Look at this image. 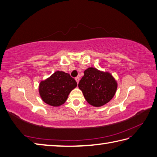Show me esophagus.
<instances>
[{
    "instance_id": "esophagus-1",
    "label": "esophagus",
    "mask_w": 157,
    "mask_h": 157,
    "mask_svg": "<svg viewBox=\"0 0 157 157\" xmlns=\"http://www.w3.org/2000/svg\"><path fill=\"white\" fill-rule=\"evenodd\" d=\"M75 80H76L77 83H78V82H79V77H76V78H75Z\"/></svg>"
}]
</instances>
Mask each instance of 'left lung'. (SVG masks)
Masks as SVG:
<instances>
[{
  "instance_id": "1",
  "label": "left lung",
  "mask_w": 157,
  "mask_h": 157,
  "mask_svg": "<svg viewBox=\"0 0 157 157\" xmlns=\"http://www.w3.org/2000/svg\"><path fill=\"white\" fill-rule=\"evenodd\" d=\"M78 86L89 104L101 107L114 96L117 83L110 73L90 67L84 71V75L79 81Z\"/></svg>"
}]
</instances>
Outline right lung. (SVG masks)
Segmentation results:
<instances>
[{
  "label": "right lung",
  "mask_w": 157,
  "mask_h": 157,
  "mask_svg": "<svg viewBox=\"0 0 157 157\" xmlns=\"http://www.w3.org/2000/svg\"><path fill=\"white\" fill-rule=\"evenodd\" d=\"M76 86V81L69 73L56 71L41 82L39 94L45 103L52 106H60L65 102L71 91Z\"/></svg>",
  "instance_id": "right-lung-1"
}]
</instances>
